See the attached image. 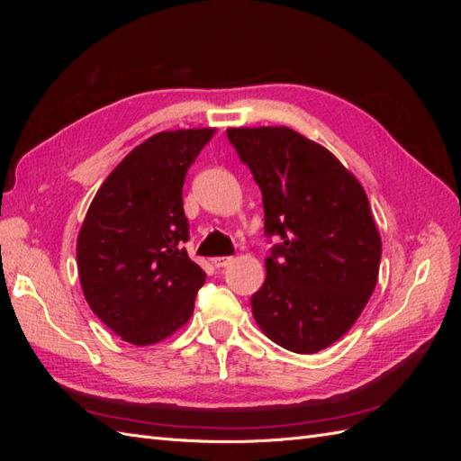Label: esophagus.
I'll list each match as a JSON object with an SVG mask.
<instances>
[{
	"label": "esophagus",
	"instance_id": "34e87169",
	"mask_svg": "<svg viewBox=\"0 0 461 461\" xmlns=\"http://www.w3.org/2000/svg\"><path fill=\"white\" fill-rule=\"evenodd\" d=\"M232 261V258L230 256H217V258H213L212 259V263L215 265V267H227V265Z\"/></svg>",
	"mask_w": 461,
	"mask_h": 461
}]
</instances>
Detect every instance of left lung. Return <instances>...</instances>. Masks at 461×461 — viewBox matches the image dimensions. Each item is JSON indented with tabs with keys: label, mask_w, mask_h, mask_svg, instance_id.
I'll return each mask as SVG.
<instances>
[{
	"label": "left lung",
	"mask_w": 461,
	"mask_h": 461,
	"mask_svg": "<svg viewBox=\"0 0 461 461\" xmlns=\"http://www.w3.org/2000/svg\"><path fill=\"white\" fill-rule=\"evenodd\" d=\"M227 134L261 190L265 234L283 240L252 296L256 323L290 352L325 350L352 329L379 278L367 194L327 148L288 127Z\"/></svg>",
	"instance_id": "left-lung-1"
}]
</instances>
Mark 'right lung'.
I'll list each match as a JSON object with an SVG mask.
<instances>
[{"mask_svg":"<svg viewBox=\"0 0 461 461\" xmlns=\"http://www.w3.org/2000/svg\"><path fill=\"white\" fill-rule=\"evenodd\" d=\"M215 129L153 134L136 146L88 207L77 240L90 310L124 342L158 344L185 327L205 273L188 258L183 185Z\"/></svg>","mask_w":461,"mask_h":461,"instance_id":"right-lung-1","label":"right lung"}]
</instances>
